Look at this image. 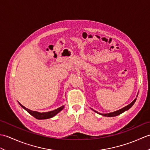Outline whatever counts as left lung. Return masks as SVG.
<instances>
[{"mask_svg": "<svg viewBox=\"0 0 150 150\" xmlns=\"http://www.w3.org/2000/svg\"><path fill=\"white\" fill-rule=\"evenodd\" d=\"M136 99H137V98H135L134 100H133V101L132 102V103H130L129 104H128V106H125L124 108H122V109H120V110H117V111H114V112H112V113H107V114H102V113H98L97 111H95V110H93V111H95V112H97V113H99L100 115H102L105 116V117H111L117 116V115H120V114H121V113H123V112H124V111H125L129 110V108H131V107L133 106V104H134V103H135V102Z\"/></svg>", "mask_w": 150, "mask_h": 150, "instance_id": "8db88e82", "label": "left lung"}]
</instances>
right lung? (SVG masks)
<instances>
[{
    "label": "right lung",
    "instance_id": "add662e5",
    "mask_svg": "<svg viewBox=\"0 0 150 150\" xmlns=\"http://www.w3.org/2000/svg\"><path fill=\"white\" fill-rule=\"evenodd\" d=\"M19 104H20L22 108H23L25 110H26L31 115H32L35 118H36V119H39V120L50 119V118H52V117H54L55 115H56L57 113H59L60 111H61L62 110H63L64 107V106H62L61 107L57 108V110L49 111V112L40 113V112H37V111H32V110H30L29 109H28V108H26V107H24V106H22V105L21 103H19Z\"/></svg>",
    "mask_w": 150,
    "mask_h": 150
}]
</instances>
